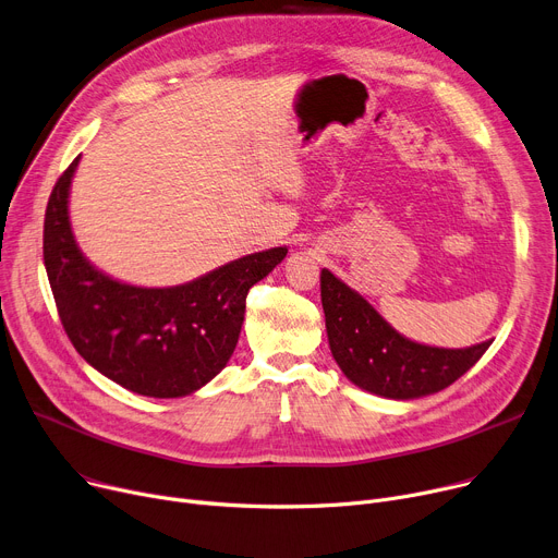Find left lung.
I'll list each match as a JSON object with an SVG mask.
<instances>
[{"mask_svg":"<svg viewBox=\"0 0 558 558\" xmlns=\"http://www.w3.org/2000/svg\"><path fill=\"white\" fill-rule=\"evenodd\" d=\"M320 301L329 350L343 375L379 397L417 399L449 388L492 345L485 341L464 350H447L408 341L327 269L320 271Z\"/></svg>","mask_w":558,"mask_h":558,"instance_id":"left-lung-1","label":"left lung"}]
</instances>
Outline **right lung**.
<instances>
[{
	"mask_svg": "<svg viewBox=\"0 0 558 558\" xmlns=\"http://www.w3.org/2000/svg\"><path fill=\"white\" fill-rule=\"evenodd\" d=\"M56 181L45 213V267L69 341L100 375L145 397H185L221 373L238 345L248 289L284 246L251 253L193 282L147 289L94 269L73 240L69 185Z\"/></svg>",
	"mask_w": 558,
	"mask_h": 558,
	"instance_id": "1",
	"label": "right lung"
}]
</instances>
